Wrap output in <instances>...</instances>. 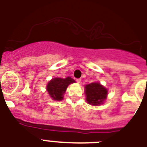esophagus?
<instances>
[{"label":"esophagus","instance_id":"obj_1","mask_svg":"<svg viewBox=\"0 0 147 147\" xmlns=\"http://www.w3.org/2000/svg\"><path fill=\"white\" fill-rule=\"evenodd\" d=\"M81 79H80H80H76V82H77L78 83H80V82H81Z\"/></svg>","mask_w":147,"mask_h":147}]
</instances>
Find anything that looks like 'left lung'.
<instances>
[{"mask_svg": "<svg viewBox=\"0 0 147 147\" xmlns=\"http://www.w3.org/2000/svg\"><path fill=\"white\" fill-rule=\"evenodd\" d=\"M85 94L88 103L92 105H98L102 104L107 98V90L99 83L93 82L85 86Z\"/></svg>", "mask_w": 147, "mask_h": 147, "instance_id": "1", "label": "left lung"}]
</instances>
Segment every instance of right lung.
Wrapping results in <instances>:
<instances>
[{
  "instance_id": "right-lung-1",
  "label": "right lung",
  "mask_w": 147,
  "mask_h": 147,
  "mask_svg": "<svg viewBox=\"0 0 147 147\" xmlns=\"http://www.w3.org/2000/svg\"><path fill=\"white\" fill-rule=\"evenodd\" d=\"M75 82L70 76L65 79L54 78L47 85V91L50 96L56 101H61L63 98V94L65 92L68 85Z\"/></svg>"
}]
</instances>
